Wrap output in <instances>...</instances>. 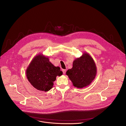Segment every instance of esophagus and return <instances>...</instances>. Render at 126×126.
I'll return each instance as SVG.
<instances>
[{
	"mask_svg": "<svg viewBox=\"0 0 126 126\" xmlns=\"http://www.w3.org/2000/svg\"><path fill=\"white\" fill-rule=\"evenodd\" d=\"M62 71H63V73L64 74H65L66 73V70L65 69H63L62 70Z\"/></svg>",
	"mask_w": 126,
	"mask_h": 126,
	"instance_id": "esophagus-1",
	"label": "esophagus"
}]
</instances>
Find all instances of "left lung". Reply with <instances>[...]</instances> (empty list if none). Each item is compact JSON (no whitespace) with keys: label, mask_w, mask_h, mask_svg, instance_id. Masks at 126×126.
<instances>
[{"label":"left lung","mask_w":126,"mask_h":126,"mask_svg":"<svg viewBox=\"0 0 126 126\" xmlns=\"http://www.w3.org/2000/svg\"><path fill=\"white\" fill-rule=\"evenodd\" d=\"M97 67L91 56L87 52L73 61V67L67 70L66 75L77 88H83L90 84L95 78Z\"/></svg>","instance_id":"8db88e82"}]
</instances>
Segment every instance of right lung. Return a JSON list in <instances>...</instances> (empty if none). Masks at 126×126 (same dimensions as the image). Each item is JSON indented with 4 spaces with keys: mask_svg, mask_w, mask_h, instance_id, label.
<instances>
[{
    "mask_svg": "<svg viewBox=\"0 0 126 126\" xmlns=\"http://www.w3.org/2000/svg\"><path fill=\"white\" fill-rule=\"evenodd\" d=\"M27 78L30 84L38 90L47 92L53 86L57 76L63 74L59 67H55L48 57L42 54L35 56L26 70Z\"/></svg>",
    "mask_w": 126,
    "mask_h": 126,
    "instance_id": "add662e5",
    "label": "right lung"
}]
</instances>
